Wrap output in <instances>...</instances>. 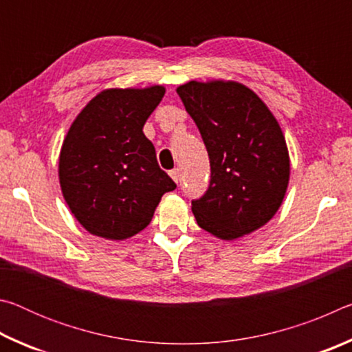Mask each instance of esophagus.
<instances>
[{
    "label": "esophagus",
    "instance_id": "esophagus-1",
    "mask_svg": "<svg viewBox=\"0 0 352 352\" xmlns=\"http://www.w3.org/2000/svg\"><path fill=\"white\" fill-rule=\"evenodd\" d=\"M169 175H170L172 180H174L175 183H178V182H180V177H182V170L177 168V169H174V170H170Z\"/></svg>",
    "mask_w": 352,
    "mask_h": 352
}]
</instances>
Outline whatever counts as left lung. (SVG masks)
<instances>
[{"label": "left lung", "instance_id": "8db88e82", "mask_svg": "<svg viewBox=\"0 0 352 352\" xmlns=\"http://www.w3.org/2000/svg\"><path fill=\"white\" fill-rule=\"evenodd\" d=\"M177 93L210 157V188L192 201L199 226L222 241L259 230L279 210L290 178L276 118L258 94L234 80H190Z\"/></svg>", "mask_w": 352, "mask_h": 352}]
</instances>
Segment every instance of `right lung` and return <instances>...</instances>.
I'll return each instance as SVG.
<instances>
[{
  "instance_id": "right-lung-1",
  "label": "right lung",
  "mask_w": 352,
  "mask_h": 352,
  "mask_svg": "<svg viewBox=\"0 0 352 352\" xmlns=\"http://www.w3.org/2000/svg\"><path fill=\"white\" fill-rule=\"evenodd\" d=\"M163 85L109 88L71 124L58 157L63 199L88 233L124 241L151 223L164 192L177 186L160 169L142 127Z\"/></svg>"
}]
</instances>
